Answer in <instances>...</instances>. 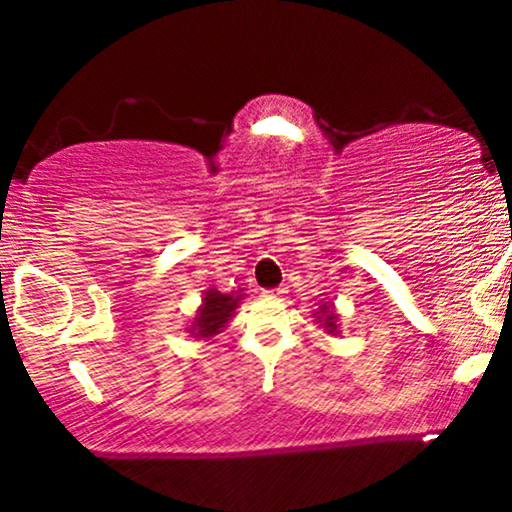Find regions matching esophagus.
<instances>
[{
	"instance_id": "esophagus-1",
	"label": "esophagus",
	"mask_w": 512,
	"mask_h": 512,
	"mask_svg": "<svg viewBox=\"0 0 512 512\" xmlns=\"http://www.w3.org/2000/svg\"><path fill=\"white\" fill-rule=\"evenodd\" d=\"M268 293L270 298H279V296H284V289H272V291H265Z\"/></svg>"
}]
</instances>
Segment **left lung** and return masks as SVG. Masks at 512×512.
Returning <instances> with one entry per match:
<instances>
[{
	"label": "left lung",
	"instance_id": "1",
	"mask_svg": "<svg viewBox=\"0 0 512 512\" xmlns=\"http://www.w3.org/2000/svg\"><path fill=\"white\" fill-rule=\"evenodd\" d=\"M317 314H319L321 326L326 328V333H338V314H335L331 305H321Z\"/></svg>",
	"mask_w": 512,
	"mask_h": 512
}]
</instances>
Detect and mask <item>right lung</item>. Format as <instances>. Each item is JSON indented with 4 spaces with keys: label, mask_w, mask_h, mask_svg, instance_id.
Returning a JSON list of instances; mask_svg holds the SVG:
<instances>
[{
    "label": "right lung",
    "mask_w": 512,
    "mask_h": 512,
    "mask_svg": "<svg viewBox=\"0 0 512 512\" xmlns=\"http://www.w3.org/2000/svg\"><path fill=\"white\" fill-rule=\"evenodd\" d=\"M240 300L242 293L228 296V293H221L216 289L205 291V298H202V305L198 307V314H195V321L188 328V333L195 335V338H212V335L221 333L223 326L228 324V319L233 317Z\"/></svg>",
    "instance_id": "obj_1"
}]
</instances>
